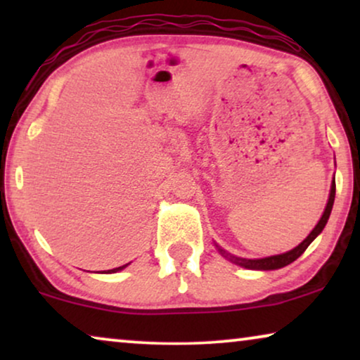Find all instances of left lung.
Listing matches in <instances>:
<instances>
[{
  "label": "left lung",
  "instance_id": "8db88e82",
  "mask_svg": "<svg viewBox=\"0 0 360 360\" xmlns=\"http://www.w3.org/2000/svg\"><path fill=\"white\" fill-rule=\"evenodd\" d=\"M334 196H336V181L333 180L331 193H329L328 205H326V208H324V213L321 216V219L318 221V224L314 226V229L308 234V238L304 239L302 244H298L295 249L288 250V252L278 254V255H272V257H264V259H243V257H236V255L228 254V252H226V250H223L221 248H218V250L224 255L226 259H229L231 262L238 264V265H240V267H244V269H250V270H275V269H282V267H285V265L292 264L293 260H297L300 255H302L304 250H307L308 245L311 244L313 240L318 238V234L324 229V226H326L328 219H329V214H331V210H333V205H334Z\"/></svg>",
  "mask_w": 360,
  "mask_h": 360
}]
</instances>
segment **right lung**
Listing matches in <instances>:
<instances>
[{"mask_svg":"<svg viewBox=\"0 0 360 360\" xmlns=\"http://www.w3.org/2000/svg\"><path fill=\"white\" fill-rule=\"evenodd\" d=\"M124 267H127V264H126V265H121V267H116V269L108 270V272H105V274H115V272H120V270H122Z\"/></svg>","mask_w":360,"mask_h":360,"instance_id":"add662e5","label":"right lung"}]
</instances>
